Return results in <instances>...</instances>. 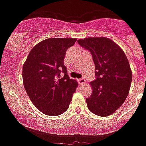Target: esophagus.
Returning <instances> with one entry per match:
<instances>
[{"label":"esophagus","mask_w":146,"mask_h":146,"mask_svg":"<svg viewBox=\"0 0 146 146\" xmlns=\"http://www.w3.org/2000/svg\"><path fill=\"white\" fill-rule=\"evenodd\" d=\"M78 82H79L80 85H83L85 82H86V80H85L84 78H81V79H79V80H78Z\"/></svg>","instance_id":"esophagus-1"}]
</instances>
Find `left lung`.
Segmentation results:
<instances>
[{
    "label": "left lung",
    "mask_w": 146,
    "mask_h": 146,
    "mask_svg": "<svg viewBox=\"0 0 146 146\" xmlns=\"http://www.w3.org/2000/svg\"><path fill=\"white\" fill-rule=\"evenodd\" d=\"M78 44L91 53L96 65L92 93L86 101L91 112L101 117L111 115L123 104L129 94L132 71L123 50L108 38H86Z\"/></svg>",
    "instance_id": "8db88e82"
}]
</instances>
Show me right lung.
<instances>
[{
  "mask_svg": "<svg viewBox=\"0 0 146 146\" xmlns=\"http://www.w3.org/2000/svg\"><path fill=\"white\" fill-rule=\"evenodd\" d=\"M76 38H52L39 42L29 54L23 66V80L27 95L41 112L57 116L68 109L78 86L64 66L66 50ZM64 77L60 78V73Z\"/></svg>",
  "mask_w": 146,
  "mask_h": 146,
  "instance_id": "obj_1",
  "label": "right lung"
}]
</instances>
